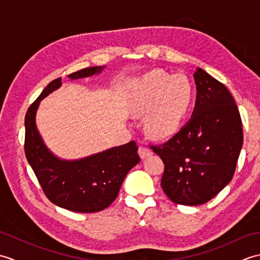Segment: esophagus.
<instances>
[{"label":"esophagus","mask_w":260,"mask_h":260,"mask_svg":"<svg viewBox=\"0 0 260 260\" xmlns=\"http://www.w3.org/2000/svg\"><path fill=\"white\" fill-rule=\"evenodd\" d=\"M139 154H140V156H141L142 158H145V157H147V156H150V155H151V154H152V151H151L150 148H148V147L141 145V146L139 147Z\"/></svg>","instance_id":"34e87169"}]
</instances>
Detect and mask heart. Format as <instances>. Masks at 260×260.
Wrapping results in <instances>:
<instances>
[{"instance_id":"b5f03b06","label":"heart","mask_w":260,"mask_h":260,"mask_svg":"<svg viewBox=\"0 0 260 260\" xmlns=\"http://www.w3.org/2000/svg\"><path fill=\"white\" fill-rule=\"evenodd\" d=\"M194 87L184 74L153 70L132 88L131 106L134 112H150L147 127L153 135L165 137L175 133L189 112Z\"/></svg>"}]
</instances>
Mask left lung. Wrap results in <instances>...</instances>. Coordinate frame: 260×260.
<instances>
[{
	"mask_svg": "<svg viewBox=\"0 0 260 260\" xmlns=\"http://www.w3.org/2000/svg\"><path fill=\"white\" fill-rule=\"evenodd\" d=\"M194 80L191 119L168 142L150 145L164 163V193L184 206L206 203L229 183L244 142L239 110L228 88L201 68Z\"/></svg>",
	"mask_w": 260,
	"mask_h": 260,
	"instance_id": "left-lung-1",
	"label": "left lung"
}]
</instances>
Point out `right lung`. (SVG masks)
<instances>
[{
    "instance_id": "right-lung-1",
    "label": "right lung",
    "mask_w": 260,
    "mask_h": 260,
    "mask_svg": "<svg viewBox=\"0 0 260 260\" xmlns=\"http://www.w3.org/2000/svg\"><path fill=\"white\" fill-rule=\"evenodd\" d=\"M104 67H90L68 75L71 79L99 74ZM61 86L52 80L25 115L24 152L43 192L53 204L74 212L92 213L106 209L118 196L121 183L132 168L141 161L136 142L112 147L78 161H63L48 150L36 126L39 104Z\"/></svg>"
}]
</instances>
